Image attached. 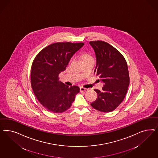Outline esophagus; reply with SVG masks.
<instances>
[{
    "instance_id": "esophagus-1",
    "label": "esophagus",
    "mask_w": 158,
    "mask_h": 158,
    "mask_svg": "<svg viewBox=\"0 0 158 158\" xmlns=\"http://www.w3.org/2000/svg\"><path fill=\"white\" fill-rule=\"evenodd\" d=\"M88 91V89L87 88H85L84 87H80V91L81 92H87Z\"/></svg>"
}]
</instances>
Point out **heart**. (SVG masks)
<instances>
[{"label":"heart","instance_id":"b5f03b06","mask_svg":"<svg viewBox=\"0 0 158 158\" xmlns=\"http://www.w3.org/2000/svg\"><path fill=\"white\" fill-rule=\"evenodd\" d=\"M82 60L83 61H87V60H92L93 59V57L92 56L89 54V53H83L82 55Z\"/></svg>","mask_w":158,"mask_h":158}]
</instances>
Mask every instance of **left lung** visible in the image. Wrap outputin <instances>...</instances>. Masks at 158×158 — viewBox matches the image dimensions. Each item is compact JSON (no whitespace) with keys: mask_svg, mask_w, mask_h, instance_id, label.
Segmentation results:
<instances>
[{"mask_svg":"<svg viewBox=\"0 0 158 158\" xmlns=\"http://www.w3.org/2000/svg\"><path fill=\"white\" fill-rule=\"evenodd\" d=\"M89 44L97 57L95 73L104 83L102 91L94 89L98 98L91 105L100 112H112L123 102L127 91L130 83L127 64L122 54L107 42L90 41Z\"/></svg>","mask_w":158,"mask_h":158,"instance_id":"8db88e82","label":"left lung"}]
</instances>
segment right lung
I'll list each match as a JSON object with an SVG mask.
<instances>
[{"label":"right lung","mask_w":158,"mask_h":158,"mask_svg":"<svg viewBox=\"0 0 158 158\" xmlns=\"http://www.w3.org/2000/svg\"><path fill=\"white\" fill-rule=\"evenodd\" d=\"M84 43L57 42L42 49L32 62L31 84L36 98L48 110L59 113L71 107L80 92L78 86L69 87L59 80L72 56Z\"/></svg>","instance_id":"1"}]
</instances>
